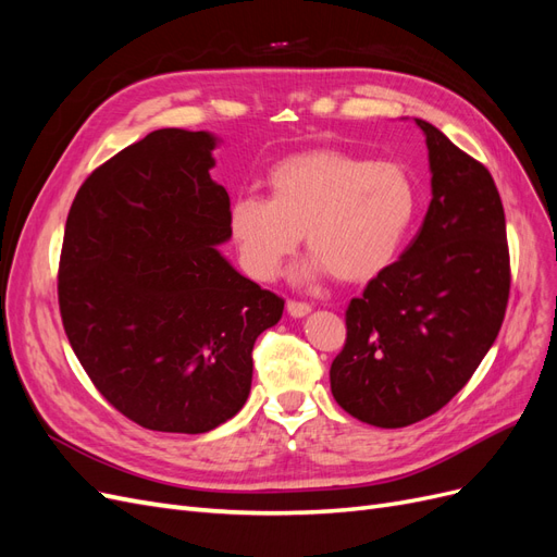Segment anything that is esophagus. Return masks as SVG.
I'll list each match as a JSON object with an SVG mask.
<instances>
[{
    "label": "esophagus",
    "mask_w": 557,
    "mask_h": 557,
    "mask_svg": "<svg viewBox=\"0 0 557 557\" xmlns=\"http://www.w3.org/2000/svg\"><path fill=\"white\" fill-rule=\"evenodd\" d=\"M288 313L293 315V318H305V315H309L311 313V307L309 305H305V301H288Z\"/></svg>",
    "instance_id": "obj_1"
}]
</instances>
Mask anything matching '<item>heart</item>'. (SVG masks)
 <instances>
[{
    "instance_id": "b5f03b06",
    "label": "heart",
    "mask_w": 557,
    "mask_h": 557,
    "mask_svg": "<svg viewBox=\"0 0 557 557\" xmlns=\"http://www.w3.org/2000/svg\"><path fill=\"white\" fill-rule=\"evenodd\" d=\"M267 185L269 199L237 195L227 211L239 262L258 281L278 274L301 234L313 256L299 278L325 272L344 283L374 278L397 258L418 211L404 166L334 148L283 158L269 170Z\"/></svg>"
}]
</instances>
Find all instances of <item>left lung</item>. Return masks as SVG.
<instances>
[{
	"label": "left lung",
	"mask_w": 557,
	"mask_h": 557,
	"mask_svg": "<svg viewBox=\"0 0 557 557\" xmlns=\"http://www.w3.org/2000/svg\"><path fill=\"white\" fill-rule=\"evenodd\" d=\"M425 134L432 201L401 258L346 311L330 367L339 407L376 428H407L458 395L495 344L509 301V246L491 172L442 129Z\"/></svg>",
	"instance_id": "obj_1"
}]
</instances>
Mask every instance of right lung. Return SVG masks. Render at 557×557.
<instances>
[{"instance_id": "right-lung-1", "label": "right lung", "mask_w": 557, "mask_h": 557, "mask_svg": "<svg viewBox=\"0 0 557 557\" xmlns=\"http://www.w3.org/2000/svg\"><path fill=\"white\" fill-rule=\"evenodd\" d=\"M211 132L156 129L95 170L66 215L64 332L113 407L156 432L201 434L250 393L258 336L283 299L242 276Z\"/></svg>"}]
</instances>
